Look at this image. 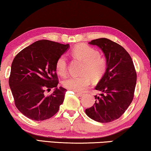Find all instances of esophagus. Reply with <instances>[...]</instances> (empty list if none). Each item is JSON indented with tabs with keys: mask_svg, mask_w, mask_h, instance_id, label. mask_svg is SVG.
Wrapping results in <instances>:
<instances>
[{
	"mask_svg": "<svg viewBox=\"0 0 151 151\" xmlns=\"http://www.w3.org/2000/svg\"><path fill=\"white\" fill-rule=\"evenodd\" d=\"M75 94L77 95L78 96H82L83 94V93H80V92H75Z\"/></svg>",
	"mask_w": 151,
	"mask_h": 151,
	"instance_id": "obj_1",
	"label": "esophagus"
}]
</instances>
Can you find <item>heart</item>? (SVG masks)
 <instances>
[{"mask_svg":"<svg viewBox=\"0 0 151 151\" xmlns=\"http://www.w3.org/2000/svg\"><path fill=\"white\" fill-rule=\"evenodd\" d=\"M72 53L76 59L83 62L81 73L83 75L72 76L63 83L68 90L74 92H83L90 84V77L93 80H99L105 74L107 69V60L99 53L96 48L86 44H81L76 46ZM57 73L61 76H65L67 73V58L65 55H61L55 63Z\"/></svg>","mask_w":151,"mask_h":151,"instance_id":"obj_1","label":"heart"}]
</instances>
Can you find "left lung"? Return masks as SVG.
<instances>
[{"instance_id": "obj_1", "label": "left lung", "mask_w": 151, "mask_h": 151, "mask_svg": "<svg viewBox=\"0 0 151 151\" xmlns=\"http://www.w3.org/2000/svg\"><path fill=\"white\" fill-rule=\"evenodd\" d=\"M105 55L107 65L103 77L96 86L99 91L94 105L86 109L88 117L96 122L107 123L117 120L130 105L134 96L137 74L128 52L107 38L92 40Z\"/></svg>"}]
</instances>
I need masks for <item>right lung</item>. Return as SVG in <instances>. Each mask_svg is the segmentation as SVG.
Wrapping results in <instances>:
<instances>
[{
  "label": "right lung",
  "mask_w": 151,
  "mask_h": 151,
  "mask_svg": "<svg viewBox=\"0 0 151 151\" xmlns=\"http://www.w3.org/2000/svg\"><path fill=\"white\" fill-rule=\"evenodd\" d=\"M70 47L47 40L34 42L21 50L13 60L9 84L18 109L33 120L53 116L63 103L66 90L59 83L55 69L57 59ZM54 88L46 97L47 88Z\"/></svg>",
  "instance_id": "obj_1"
}]
</instances>
